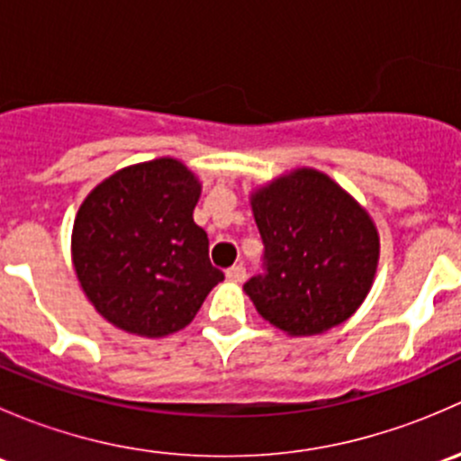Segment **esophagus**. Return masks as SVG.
I'll return each mask as SVG.
<instances>
[{
	"mask_svg": "<svg viewBox=\"0 0 461 461\" xmlns=\"http://www.w3.org/2000/svg\"><path fill=\"white\" fill-rule=\"evenodd\" d=\"M225 276H227V281H231V283H243L245 281V267L243 265H234V267L227 269Z\"/></svg>",
	"mask_w": 461,
	"mask_h": 461,
	"instance_id": "obj_1",
	"label": "esophagus"
}]
</instances>
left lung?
I'll return each mask as SVG.
<instances>
[{
  "label": "left lung",
  "instance_id": "left-lung-1",
  "mask_svg": "<svg viewBox=\"0 0 461 461\" xmlns=\"http://www.w3.org/2000/svg\"><path fill=\"white\" fill-rule=\"evenodd\" d=\"M265 245V276L245 294L290 337L332 330L359 310L379 265V231L366 207L328 174L296 167L249 194Z\"/></svg>",
  "mask_w": 461,
  "mask_h": 461
}]
</instances>
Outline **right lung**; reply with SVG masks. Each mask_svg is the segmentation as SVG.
<instances>
[{"label":"right lung","mask_w":461,"mask_h":461,"mask_svg":"<svg viewBox=\"0 0 461 461\" xmlns=\"http://www.w3.org/2000/svg\"><path fill=\"white\" fill-rule=\"evenodd\" d=\"M201 180L176 158L115 171L76 213L71 258L100 317L129 334L160 339L189 325L221 269L194 222Z\"/></svg>","instance_id":"add662e5"}]
</instances>
